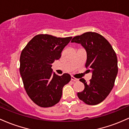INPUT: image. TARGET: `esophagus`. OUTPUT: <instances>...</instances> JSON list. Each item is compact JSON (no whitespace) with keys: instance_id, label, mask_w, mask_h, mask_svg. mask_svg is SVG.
Listing matches in <instances>:
<instances>
[{"instance_id":"esophagus-1","label":"esophagus","mask_w":129,"mask_h":129,"mask_svg":"<svg viewBox=\"0 0 129 129\" xmlns=\"http://www.w3.org/2000/svg\"><path fill=\"white\" fill-rule=\"evenodd\" d=\"M71 80L74 81V82H77V81H79V79H76L74 76H71Z\"/></svg>"}]
</instances>
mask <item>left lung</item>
Segmentation results:
<instances>
[{
	"instance_id": "obj_1",
	"label": "left lung",
	"mask_w": 129,
	"mask_h": 129,
	"mask_svg": "<svg viewBox=\"0 0 129 129\" xmlns=\"http://www.w3.org/2000/svg\"><path fill=\"white\" fill-rule=\"evenodd\" d=\"M71 42L80 43L86 49L85 66L92 73L89 83L80 79L85 88L78 92V98L87 105H97L105 99L115 85L118 72L116 54L109 42L96 32L84 33L74 37Z\"/></svg>"
}]
</instances>
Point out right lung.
<instances>
[{
	"instance_id": "1",
	"label": "right lung",
	"mask_w": 129,
	"mask_h": 129,
	"mask_svg": "<svg viewBox=\"0 0 129 129\" xmlns=\"http://www.w3.org/2000/svg\"><path fill=\"white\" fill-rule=\"evenodd\" d=\"M72 38L39 34L22 50L19 71L24 88L31 101L41 107L57 104L63 86L71 79L67 73L57 76L51 67L55 60L60 58L62 50Z\"/></svg>"
}]
</instances>
